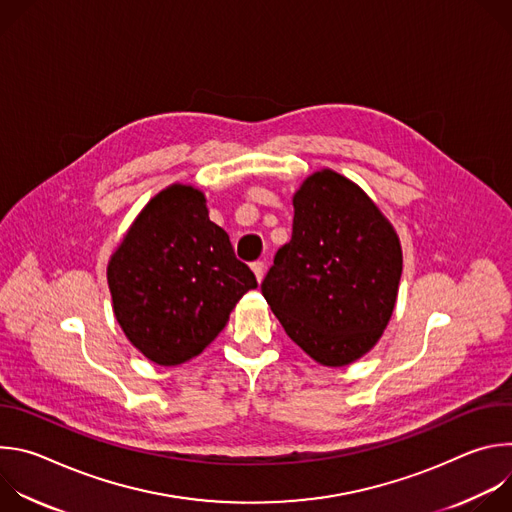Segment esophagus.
<instances>
[{
	"instance_id": "obj_1",
	"label": "esophagus",
	"mask_w": 512,
	"mask_h": 512,
	"mask_svg": "<svg viewBox=\"0 0 512 512\" xmlns=\"http://www.w3.org/2000/svg\"><path fill=\"white\" fill-rule=\"evenodd\" d=\"M251 269H253L257 281H261L263 275H265V263H263V261H253V263H251Z\"/></svg>"
}]
</instances>
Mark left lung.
Listing matches in <instances>:
<instances>
[{"label": "left lung", "instance_id": "1", "mask_svg": "<svg viewBox=\"0 0 512 512\" xmlns=\"http://www.w3.org/2000/svg\"><path fill=\"white\" fill-rule=\"evenodd\" d=\"M403 257L381 210L356 184L322 170L294 196L291 239L261 294L287 336L326 367L369 352L397 300Z\"/></svg>", "mask_w": 512, "mask_h": 512}]
</instances>
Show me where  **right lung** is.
Masks as SVG:
<instances>
[{
  "instance_id": "obj_1",
  "label": "right lung",
  "mask_w": 512,
  "mask_h": 512,
  "mask_svg": "<svg viewBox=\"0 0 512 512\" xmlns=\"http://www.w3.org/2000/svg\"><path fill=\"white\" fill-rule=\"evenodd\" d=\"M204 194L174 184L141 210L107 267L113 310L129 342L164 367L200 354L257 287Z\"/></svg>"
}]
</instances>
